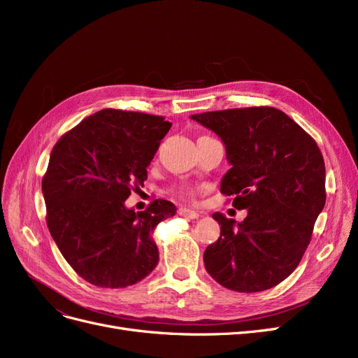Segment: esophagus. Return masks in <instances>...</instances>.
<instances>
[{"label": "esophagus", "instance_id": "1", "mask_svg": "<svg viewBox=\"0 0 358 358\" xmlns=\"http://www.w3.org/2000/svg\"><path fill=\"white\" fill-rule=\"evenodd\" d=\"M179 215L182 216V218H188V220H196L200 216L199 212L192 210V209H188V208H180L179 209Z\"/></svg>", "mask_w": 358, "mask_h": 358}]
</instances>
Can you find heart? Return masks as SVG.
<instances>
[{
	"label": "heart",
	"instance_id": "obj_1",
	"mask_svg": "<svg viewBox=\"0 0 358 358\" xmlns=\"http://www.w3.org/2000/svg\"><path fill=\"white\" fill-rule=\"evenodd\" d=\"M179 194L182 197H187V199H189V197H192L194 196V189L192 188H189V187H183V188H180L179 189Z\"/></svg>",
	"mask_w": 358,
	"mask_h": 358
}]
</instances>
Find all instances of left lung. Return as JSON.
Returning a JSON list of instances; mask_svg holds the SVG:
<instances>
[{"label":"left lung","instance_id":"left-lung-1","mask_svg":"<svg viewBox=\"0 0 358 358\" xmlns=\"http://www.w3.org/2000/svg\"><path fill=\"white\" fill-rule=\"evenodd\" d=\"M221 137L231 169L221 192L246 209L242 222L212 216L221 236L206 248L208 273L222 287L258 292L282 282L305 254L326 204V166L305 129L275 107L192 115Z\"/></svg>","mask_w":358,"mask_h":358}]
</instances>
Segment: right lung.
<instances>
[{
    "mask_svg": "<svg viewBox=\"0 0 358 358\" xmlns=\"http://www.w3.org/2000/svg\"><path fill=\"white\" fill-rule=\"evenodd\" d=\"M170 127L162 116L104 109L53 146L41 180L48 227L62 257L90 284L125 288L157 267L150 234L175 216L176 206L154 200L134 212L125 200L143 187Z\"/></svg>",
    "mask_w": 358,
    "mask_h": 358,
    "instance_id": "1",
    "label": "right lung"
}]
</instances>
